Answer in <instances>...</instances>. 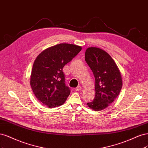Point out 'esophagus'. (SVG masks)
<instances>
[{
  "mask_svg": "<svg viewBox=\"0 0 148 148\" xmlns=\"http://www.w3.org/2000/svg\"><path fill=\"white\" fill-rule=\"evenodd\" d=\"M75 91H79V90H82V87H80V86H78V87H76L75 88Z\"/></svg>",
  "mask_w": 148,
  "mask_h": 148,
  "instance_id": "esophagus-1",
  "label": "esophagus"
}]
</instances>
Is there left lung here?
I'll list each match as a JSON object with an SVG mask.
<instances>
[{"label":"left lung","instance_id":"left-lung-1","mask_svg":"<svg viewBox=\"0 0 148 148\" xmlns=\"http://www.w3.org/2000/svg\"><path fill=\"white\" fill-rule=\"evenodd\" d=\"M85 60L92 69L95 79V97L87 103L95 111H101L111 104L122 87V79L115 61L106 51L89 47L85 51Z\"/></svg>","mask_w":148,"mask_h":148}]
</instances>
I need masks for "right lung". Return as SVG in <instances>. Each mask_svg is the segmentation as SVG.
Returning a JSON list of instances; mask_svg holds the SVG:
<instances>
[{"instance_id": "1", "label": "right lung", "mask_w": 148, "mask_h": 148, "mask_svg": "<svg viewBox=\"0 0 148 148\" xmlns=\"http://www.w3.org/2000/svg\"><path fill=\"white\" fill-rule=\"evenodd\" d=\"M82 50L80 46L60 44L44 50L33 64L30 84L36 97L48 108L63 104L70 94L63 68Z\"/></svg>"}]
</instances>
